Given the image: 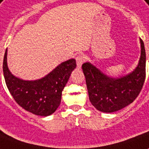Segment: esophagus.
<instances>
[{
	"mask_svg": "<svg viewBox=\"0 0 149 149\" xmlns=\"http://www.w3.org/2000/svg\"><path fill=\"white\" fill-rule=\"evenodd\" d=\"M76 61H77V65L78 68H81L82 64L85 62V57L83 55H79L76 57Z\"/></svg>",
	"mask_w": 149,
	"mask_h": 149,
	"instance_id": "obj_1",
	"label": "esophagus"
}]
</instances>
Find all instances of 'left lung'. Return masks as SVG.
<instances>
[{"label": "left lung", "mask_w": 149, "mask_h": 149, "mask_svg": "<svg viewBox=\"0 0 149 149\" xmlns=\"http://www.w3.org/2000/svg\"><path fill=\"white\" fill-rule=\"evenodd\" d=\"M140 46L141 55L136 69L119 78L107 77L89 62L82 64L89 101L97 110L106 113L119 111L140 94L146 76V54L142 39Z\"/></svg>", "instance_id": "left-lung-1"}]
</instances>
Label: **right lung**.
I'll use <instances>...</instances> for the list:
<instances>
[{
	"mask_svg": "<svg viewBox=\"0 0 149 149\" xmlns=\"http://www.w3.org/2000/svg\"><path fill=\"white\" fill-rule=\"evenodd\" d=\"M76 67V60L70 59L59 64L44 77L36 81H24L14 77L9 70L6 49L3 73L7 88L17 103L32 114L48 116L60 106L62 91Z\"/></svg>",
	"mask_w": 149,
	"mask_h": 149,
	"instance_id": "right-lung-1",
	"label": "right lung"
}]
</instances>
